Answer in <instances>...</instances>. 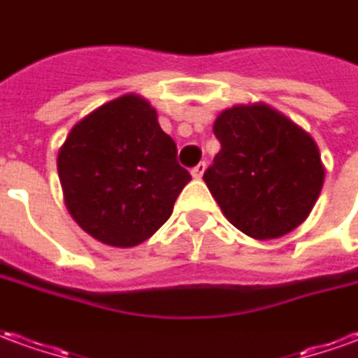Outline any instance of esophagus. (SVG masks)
Masks as SVG:
<instances>
[{"label":"esophagus","mask_w":358,"mask_h":358,"mask_svg":"<svg viewBox=\"0 0 358 358\" xmlns=\"http://www.w3.org/2000/svg\"><path fill=\"white\" fill-rule=\"evenodd\" d=\"M205 169H207V164H205V162H199V164H196V166L192 169V176H194V178H201Z\"/></svg>","instance_id":"esophagus-1"}]
</instances>
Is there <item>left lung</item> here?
<instances>
[{"mask_svg":"<svg viewBox=\"0 0 358 358\" xmlns=\"http://www.w3.org/2000/svg\"><path fill=\"white\" fill-rule=\"evenodd\" d=\"M221 151L203 180L229 221L252 238H279L312 211L324 184L314 139L266 104H238L213 126Z\"/></svg>","mask_w":358,"mask_h":358,"instance_id":"left-lung-1","label":"left lung"}]
</instances>
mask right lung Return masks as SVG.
<instances>
[{
  "instance_id": "1",
  "label": "right lung",
  "mask_w": 358,
  "mask_h": 358,
  "mask_svg": "<svg viewBox=\"0 0 358 358\" xmlns=\"http://www.w3.org/2000/svg\"><path fill=\"white\" fill-rule=\"evenodd\" d=\"M176 153L147 101L126 94L102 104L69 131L57 153L69 213L104 244H141L169 221L192 180Z\"/></svg>"
}]
</instances>
